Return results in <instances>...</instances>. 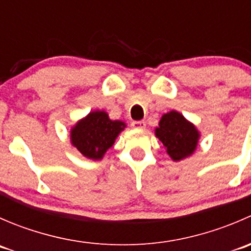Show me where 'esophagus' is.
<instances>
[{"label": "esophagus", "mask_w": 251, "mask_h": 251, "mask_svg": "<svg viewBox=\"0 0 251 251\" xmlns=\"http://www.w3.org/2000/svg\"><path fill=\"white\" fill-rule=\"evenodd\" d=\"M131 126H132L133 128H144L146 127V121H132V123H131Z\"/></svg>", "instance_id": "1"}]
</instances>
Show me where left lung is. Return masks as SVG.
I'll list each match as a JSON object with an SVG mask.
<instances>
[{
  "label": "left lung",
  "instance_id": "left-lung-1",
  "mask_svg": "<svg viewBox=\"0 0 251 251\" xmlns=\"http://www.w3.org/2000/svg\"><path fill=\"white\" fill-rule=\"evenodd\" d=\"M155 135L175 161L191 155L199 138L197 128L175 110L163 115Z\"/></svg>",
  "mask_w": 251,
  "mask_h": 251
}]
</instances>
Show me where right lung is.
Here are the masks:
<instances>
[{"instance_id":"add662e5","label":"right lung","mask_w":251,"mask_h":251,"mask_svg":"<svg viewBox=\"0 0 251 251\" xmlns=\"http://www.w3.org/2000/svg\"><path fill=\"white\" fill-rule=\"evenodd\" d=\"M124 127L125 124L110 120L105 111H92L73 128L70 140L86 158L97 160L113 146Z\"/></svg>"}]
</instances>
